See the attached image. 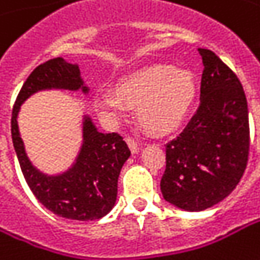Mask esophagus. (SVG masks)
Listing matches in <instances>:
<instances>
[{
	"label": "esophagus",
	"instance_id": "34e87169",
	"mask_svg": "<svg viewBox=\"0 0 260 260\" xmlns=\"http://www.w3.org/2000/svg\"><path fill=\"white\" fill-rule=\"evenodd\" d=\"M126 143H128V145H129V150L134 153V154L140 151V144H138L134 138H129V137H128V138H126Z\"/></svg>",
	"mask_w": 260,
	"mask_h": 260
}]
</instances>
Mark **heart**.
I'll return each mask as SVG.
<instances>
[{
    "label": "heart",
    "mask_w": 260,
    "mask_h": 260,
    "mask_svg": "<svg viewBox=\"0 0 260 260\" xmlns=\"http://www.w3.org/2000/svg\"><path fill=\"white\" fill-rule=\"evenodd\" d=\"M197 97L192 72L168 63H148L116 81L112 91H97L92 107L107 119L117 120L126 109H135L137 122L153 137H166L179 129Z\"/></svg>",
    "instance_id": "obj_1"
}]
</instances>
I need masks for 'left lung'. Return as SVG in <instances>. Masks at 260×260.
Here are the masks:
<instances>
[{
	"label": "left lung",
	"mask_w": 260,
	"mask_h": 260,
	"mask_svg": "<svg viewBox=\"0 0 260 260\" xmlns=\"http://www.w3.org/2000/svg\"><path fill=\"white\" fill-rule=\"evenodd\" d=\"M203 60L200 106L187 128L166 144L163 199L200 212L218 205L237 187L249 157V110L236 73L210 50Z\"/></svg>",
	"instance_id": "obj_1"
}]
</instances>
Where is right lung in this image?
<instances>
[{
    "label": "right lung",
    "mask_w": 260,
    "mask_h": 260,
    "mask_svg": "<svg viewBox=\"0 0 260 260\" xmlns=\"http://www.w3.org/2000/svg\"><path fill=\"white\" fill-rule=\"evenodd\" d=\"M45 89L88 92L78 64L61 57L45 61L34 70L22 86L11 116V138L24 179L41 205L54 215L73 221H94L107 215L116 203L117 178L131 151L123 138L99 132L92 119L84 116L82 145L68 171L48 175L37 169L26 154L17 116L30 95Z\"/></svg>",
    "instance_id": "add662e5"
}]
</instances>
